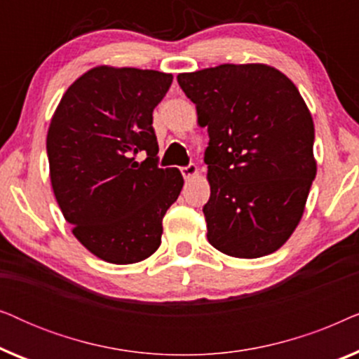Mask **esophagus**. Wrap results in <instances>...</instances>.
Listing matches in <instances>:
<instances>
[{
	"label": "esophagus",
	"mask_w": 359,
	"mask_h": 359,
	"mask_svg": "<svg viewBox=\"0 0 359 359\" xmlns=\"http://www.w3.org/2000/svg\"><path fill=\"white\" fill-rule=\"evenodd\" d=\"M181 175L184 176V180H191L198 175V168H196V165L189 163L188 166H183V168H181Z\"/></svg>",
	"instance_id": "obj_1"
}]
</instances>
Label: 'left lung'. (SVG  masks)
I'll use <instances>...</instances> for the list:
<instances>
[{
	"label": "left lung",
	"mask_w": 359,
	"mask_h": 359,
	"mask_svg": "<svg viewBox=\"0 0 359 359\" xmlns=\"http://www.w3.org/2000/svg\"><path fill=\"white\" fill-rule=\"evenodd\" d=\"M178 83L209 134V243L235 258L276 252L296 230L317 173L313 121L301 93L263 63L181 73Z\"/></svg>",
	"instance_id": "obj_1"
}]
</instances>
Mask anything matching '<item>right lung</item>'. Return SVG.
<instances>
[{"mask_svg":"<svg viewBox=\"0 0 359 359\" xmlns=\"http://www.w3.org/2000/svg\"><path fill=\"white\" fill-rule=\"evenodd\" d=\"M171 81L156 70L91 68L50 121L53 194L78 242L107 263H139L156 252L166 210L184 184L178 168H158L151 126Z\"/></svg>","mask_w":359,"mask_h":359,"instance_id":"add662e5","label":"right lung"}]
</instances>
